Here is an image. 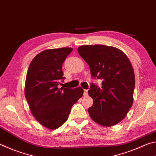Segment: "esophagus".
<instances>
[{"label": "esophagus", "instance_id": "obj_1", "mask_svg": "<svg viewBox=\"0 0 156 156\" xmlns=\"http://www.w3.org/2000/svg\"><path fill=\"white\" fill-rule=\"evenodd\" d=\"M84 96H88V90H87V89H84Z\"/></svg>", "mask_w": 156, "mask_h": 156}]
</instances>
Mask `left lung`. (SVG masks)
<instances>
[{
    "mask_svg": "<svg viewBox=\"0 0 156 156\" xmlns=\"http://www.w3.org/2000/svg\"><path fill=\"white\" fill-rule=\"evenodd\" d=\"M78 51L89 65L92 77L102 80L101 88L91 84L88 91L94 100L89 115L102 126L116 125L133 102L135 75L130 60L120 49L102 44L83 45Z\"/></svg>",
    "mask_w": 156,
    "mask_h": 156,
    "instance_id": "1",
    "label": "left lung"
}]
</instances>
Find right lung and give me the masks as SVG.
Wrapping results in <instances>:
<instances>
[{
  "mask_svg": "<svg viewBox=\"0 0 156 156\" xmlns=\"http://www.w3.org/2000/svg\"><path fill=\"white\" fill-rule=\"evenodd\" d=\"M72 50L62 47L39 53L31 60L26 76L25 96L31 112L41 125L51 130L67 121L72 106L84 93L80 87H58L65 79L62 64Z\"/></svg>",
  "mask_w": 156,
  "mask_h": 156,
  "instance_id": "right-lung-1",
  "label": "right lung"
}]
</instances>
